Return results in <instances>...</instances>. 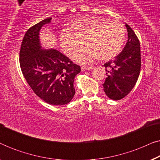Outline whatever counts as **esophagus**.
<instances>
[{
    "label": "esophagus",
    "mask_w": 160,
    "mask_h": 160,
    "mask_svg": "<svg viewBox=\"0 0 160 160\" xmlns=\"http://www.w3.org/2000/svg\"><path fill=\"white\" fill-rule=\"evenodd\" d=\"M81 68H82V71H89V70L92 69V67H88V66H85V65H82V66L81 67Z\"/></svg>",
    "instance_id": "34e87169"
}]
</instances>
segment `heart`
Listing matches in <instances>:
<instances>
[{"label": "heart", "instance_id": "1", "mask_svg": "<svg viewBox=\"0 0 160 160\" xmlns=\"http://www.w3.org/2000/svg\"><path fill=\"white\" fill-rule=\"evenodd\" d=\"M126 30L123 24L117 20L104 17H87L72 21L68 29H63L60 41L65 52L73 54L84 47L76 60L88 63L98 58L105 61L117 56L123 48Z\"/></svg>", "mask_w": 160, "mask_h": 160}]
</instances>
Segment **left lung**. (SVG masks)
<instances>
[{"mask_svg":"<svg viewBox=\"0 0 160 160\" xmlns=\"http://www.w3.org/2000/svg\"><path fill=\"white\" fill-rule=\"evenodd\" d=\"M128 40L125 47L113 60L105 63L106 75L103 86L106 95L111 100H119L133 89L141 71V47L138 38L128 24Z\"/></svg>","mask_w":160,"mask_h":160,"instance_id":"obj_1","label":"left lung"}]
</instances>
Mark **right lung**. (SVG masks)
<instances>
[{
	"label": "right lung",
	"instance_id": "right-lung-1",
	"mask_svg": "<svg viewBox=\"0 0 160 160\" xmlns=\"http://www.w3.org/2000/svg\"><path fill=\"white\" fill-rule=\"evenodd\" d=\"M52 17L28 29L19 52V64L24 77L37 96L53 106L68 104L75 95L73 82L81 68L54 49H44L39 32Z\"/></svg>",
	"mask_w": 160,
	"mask_h": 160
}]
</instances>
